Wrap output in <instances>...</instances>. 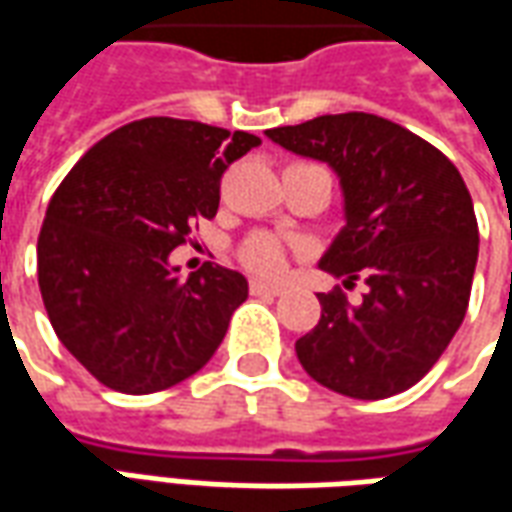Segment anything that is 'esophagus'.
Listing matches in <instances>:
<instances>
[{"label":"esophagus","mask_w":512,"mask_h":512,"mask_svg":"<svg viewBox=\"0 0 512 512\" xmlns=\"http://www.w3.org/2000/svg\"><path fill=\"white\" fill-rule=\"evenodd\" d=\"M282 291H285L282 285H268V282L260 280L249 282V293H252V296H280Z\"/></svg>","instance_id":"obj_1"}]
</instances>
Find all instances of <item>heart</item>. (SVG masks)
Returning <instances> with one entry per match:
<instances>
[{
    "label": "heart",
    "mask_w": 512,
    "mask_h": 512,
    "mask_svg": "<svg viewBox=\"0 0 512 512\" xmlns=\"http://www.w3.org/2000/svg\"><path fill=\"white\" fill-rule=\"evenodd\" d=\"M238 257L249 271H255L260 277H277L285 266V246L274 235L257 232L241 244Z\"/></svg>",
    "instance_id": "1"
}]
</instances>
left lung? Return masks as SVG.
<instances>
[{
    "mask_svg": "<svg viewBox=\"0 0 512 512\" xmlns=\"http://www.w3.org/2000/svg\"><path fill=\"white\" fill-rule=\"evenodd\" d=\"M274 144L338 171L346 227L321 268L363 280L318 293L321 318L296 357L324 388L385 399L413 388L463 324L480 230L466 182L430 141L374 113L318 116L266 130Z\"/></svg>",
    "mask_w": 512,
    "mask_h": 512,
    "instance_id": "left-lung-1",
    "label": "left lung"
}]
</instances>
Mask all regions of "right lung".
I'll return each instance as SVG.
<instances>
[{
	"instance_id": "right-lung-1",
	"label": "right lung",
	"mask_w": 512,
	"mask_h": 512,
	"mask_svg": "<svg viewBox=\"0 0 512 512\" xmlns=\"http://www.w3.org/2000/svg\"><path fill=\"white\" fill-rule=\"evenodd\" d=\"M257 135L202 121H130L57 185L38 235V285L52 330L113 391L157 393L205 366L246 280L205 263L188 280L169 255L219 210L221 177Z\"/></svg>"
}]
</instances>
